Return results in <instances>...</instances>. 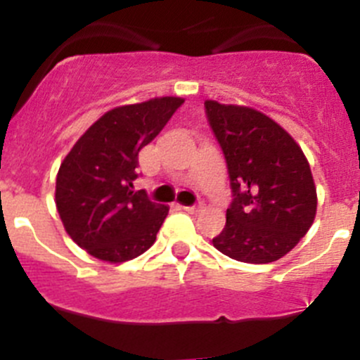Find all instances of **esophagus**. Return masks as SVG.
Segmentation results:
<instances>
[{
  "label": "esophagus",
  "mask_w": 360,
  "mask_h": 360,
  "mask_svg": "<svg viewBox=\"0 0 360 360\" xmlns=\"http://www.w3.org/2000/svg\"><path fill=\"white\" fill-rule=\"evenodd\" d=\"M200 209H202V203H196V205H184V210H187V212H198Z\"/></svg>",
  "instance_id": "1"
}]
</instances>
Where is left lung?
Here are the masks:
<instances>
[{
  "mask_svg": "<svg viewBox=\"0 0 360 360\" xmlns=\"http://www.w3.org/2000/svg\"><path fill=\"white\" fill-rule=\"evenodd\" d=\"M229 167L232 203L212 239L230 259L268 264L291 252L316 216L314 180L302 148L262 112L205 101Z\"/></svg>",
  "mask_w": 360,
  "mask_h": 360,
  "instance_id": "obj_1",
  "label": "left lung"
}]
</instances>
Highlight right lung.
I'll return each instance as SVG.
<instances>
[{
    "label": "right lung",
    "mask_w": 360,
    "mask_h": 360,
    "mask_svg": "<svg viewBox=\"0 0 360 360\" xmlns=\"http://www.w3.org/2000/svg\"><path fill=\"white\" fill-rule=\"evenodd\" d=\"M182 98H155L103 114L64 158L55 202L65 232L107 262H124L157 239L169 207L134 191L139 151L160 134Z\"/></svg>",
    "instance_id": "add662e5"
}]
</instances>
